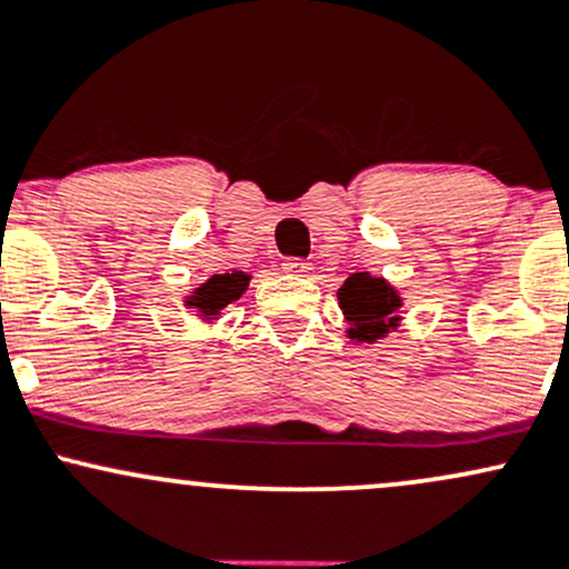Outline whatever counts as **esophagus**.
<instances>
[{"label":"esophagus","instance_id":"1","mask_svg":"<svg viewBox=\"0 0 569 569\" xmlns=\"http://www.w3.org/2000/svg\"><path fill=\"white\" fill-rule=\"evenodd\" d=\"M282 268L287 273H292V277H309L311 273V263H306V260H298V258L284 260Z\"/></svg>","mask_w":569,"mask_h":569}]
</instances>
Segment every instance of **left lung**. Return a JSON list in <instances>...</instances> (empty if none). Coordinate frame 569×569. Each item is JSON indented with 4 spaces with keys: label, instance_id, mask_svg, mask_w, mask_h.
<instances>
[{
    "label": "left lung",
    "instance_id": "obj_1",
    "mask_svg": "<svg viewBox=\"0 0 569 569\" xmlns=\"http://www.w3.org/2000/svg\"><path fill=\"white\" fill-rule=\"evenodd\" d=\"M336 296L343 319L349 322V341L376 343L379 338L400 328L403 296L385 277H376L370 271L352 273L347 282L338 287Z\"/></svg>",
    "mask_w": 569,
    "mask_h": 569
}]
</instances>
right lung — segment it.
<instances>
[{
  "label": "right lung",
  "instance_id": "1",
  "mask_svg": "<svg viewBox=\"0 0 569 569\" xmlns=\"http://www.w3.org/2000/svg\"><path fill=\"white\" fill-rule=\"evenodd\" d=\"M250 273L231 271V273H212L207 282L193 287V292L184 296V306L196 311V317L203 322H217L222 309H228L233 301H239L250 287Z\"/></svg>",
  "mask_w": 569,
  "mask_h": 569
}]
</instances>
